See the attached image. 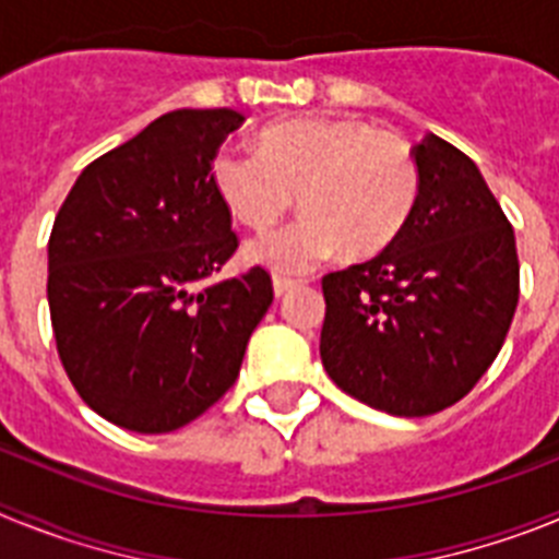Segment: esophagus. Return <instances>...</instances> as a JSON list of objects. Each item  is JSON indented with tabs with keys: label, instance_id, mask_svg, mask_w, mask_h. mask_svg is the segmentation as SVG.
I'll list each match as a JSON object with an SVG mask.
<instances>
[{
	"label": "esophagus",
	"instance_id": "34e87169",
	"mask_svg": "<svg viewBox=\"0 0 559 559\" xmlns=\"http://www.w3.org/2000/svg\"><path fill=\"white\" fill-rule=\"evenodd\" d=\"M299 285H302V280H290V276H274V294L276 296H285V294H290V290L294 288H299Z\"/></svg>",
	"mask_w": 559,
	"mask_h": 559
}]
</instances>
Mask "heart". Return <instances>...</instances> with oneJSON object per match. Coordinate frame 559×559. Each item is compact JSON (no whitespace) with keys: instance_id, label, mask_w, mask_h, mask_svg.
<instances>
[{"instance_id":"obj_1","label":"heart","mask_w":559,"mask_h":559,"mask_svg":"<svg viewBox=\"0 0 559 559\" xmlns=\"http://www.w3.org/2000/svg\"><path fill=\"white\" fill-rule=\"evenodd\" d=\"M212 185L226 210L269 231L299 195L305 218L249 243L251 263L302 274L341 251L372 257L406 229L419 199V165L397 133L358 120L294 117L257 136V151L221 147Z\"/></svg>"}]
</instances>
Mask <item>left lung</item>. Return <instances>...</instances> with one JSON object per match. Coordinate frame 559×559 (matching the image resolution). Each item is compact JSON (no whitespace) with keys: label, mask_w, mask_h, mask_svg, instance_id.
Wrapping results in <instances>:
<instances>
[{"label":"left lung","mask_w":559,"mask_h":559,"mask_svg":"<svg viewBox=\"0 0 559 559\" xmlns=\"http://www.w3.org/2000/svg\"><path fill=\"white\" fill-rule=\"evenodd\" d=\"M414 159L419 199L406 229L322 280L324 369L394 417H428L471 392L501 353L521 290L515 231L478 167L433 133Z\"/></svg>","instance_id":"1"}]
</instances>
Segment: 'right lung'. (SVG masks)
I'll use <instances>...</instances> for the list:
<instances>
[{
    "label": "right lung",
    "mask_w": 559,
    "mask_h": 559,
    "mask_svg": "<svg viewBox=\"0 0 559 559\" xmlns=\"http://www.w3.org/2000/svg\"><path fill=\"white\" fill-rule=\"evenodd\" d=\"M243 114L179 108L78 176L49 235L58 358L92 412L167 433L215 406L274 302L271 274L212 283L237 251L212 156Z\"/></svg>",
    "instance_id": "obj_1"
}]
</instances>
